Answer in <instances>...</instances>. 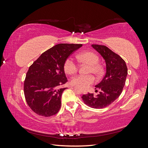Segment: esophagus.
Here are the masks:
<instances>
[{"mask_svg": "<svg viewBox=\"0 0 148 148\" xmlns=\"http://www.w3.org/2000/svg\"><path fill=\"white\" fill-rule=\"evenodd\" d=\"M83 93H84V92H86L87 91H86V89H83Z\"/></svg>", "mask_w": 148, "mask_h": 148, "instance_id": "esophagus-1", "label": "esophagus"}]
</instances>
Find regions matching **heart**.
<instances>
[{
	"instance_id": "obj_1",
	"label": "heart",
	"mask_w": 148,
	"mask_h": 148,
	"mask_svg": "<svg viewBox=\"0 0 148 148\" xmlns=\"http://www.w3.org/2000/svg\"><path fill=\"white\" fill-rule=\"evenodd\" d=\"M77 58L78 62L89 65L88 73H92L97 77L101 76L103 66L99 63V57L97 53L92 51H84L79 53ZM64 69L66 74L73 75L77 72L78 65L71 58H68L64 62ZM95 81V78L92 75H78L71 79V83L73 85L85 88L94 83Z\"/></svg>"
}]
</instances>
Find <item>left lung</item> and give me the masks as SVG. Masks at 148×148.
<instances>
[{"instance_id": "left-lung-1", "label": "left lung", "mask_w": 148, "mask_h": 148, "mask_svg": "<svg viewBox=\"0 0 148 148\" xmlns=\"http://www.w3.org/2000/svg\"><path fill=\"white\" fill-rule=\"evenodd\" d=\"M92 47L104 59L106 73L102 81L95 86L96 89H100L99 95L88 93L83 95L82 98L89 107L103 109L111 104L122 93L128 73L127 66L122 57L106 46L92 44Z\"/></svg>"}]
</instances>
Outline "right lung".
Returning a JSON list of instances; mask_svg holds the SVG:
<instances>
[{
  "label": "right lung",
  "mask_w": 148,
  "mask_h": 148,
  "mask_svg": "<svg viewBox=\"0 0 148 148\" xmlns=\"http://www.w3.org/2000/svg\"><path fill=\"white\" fill-rule=\"evenodd\" d=\"M83 45L59 44L43 52L28 69L24 82L26 102L34 112L51 117L60 109L61 96L66 89L59 88L68 82L64 62Z\"/></svg>",
  "instance_id": "obj_1"
}]
</instances>
